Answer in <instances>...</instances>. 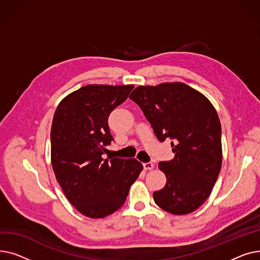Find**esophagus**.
Here are the masks:
<instances>
[{
  "instance_id": "esophagus-1",
  "label": "esophagus",
  "mask_w": 260,
  "mask_h": 260,
  "mask_svg": "<svg viewBox=\"0 0 260 260\" xmlns=\"http://www.w3.org/2000/svg\"><path fill=\"white\" fill-rule=\"evenodd\" d=\"M143 168L146 171H151L154 169V165L152 162H146V163H143Z\"/></svg>"
}]
</instances>
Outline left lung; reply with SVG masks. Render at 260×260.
Listing matches in <instances>:
<instances>
[{
  "label": "left lung",
  "mask_w": 260,
  "mask_h": 260,
  "mask_svg": "<svg viewBox=\"0 0 260 260\" xmlns=\"http://www.w3.org/2000/svg\"><path fill=\"white\" fill-rule=\"evenodd\" d=\"M129 99L137 103L157 139H171L175 158L159 162L167 184L154 193L158 207L171 214L197 210L210 196L222 163L221 125L212 103L184 83L139 86Z\"/></svg>",
  "instance_id": "obj_1"
}]
</instances>
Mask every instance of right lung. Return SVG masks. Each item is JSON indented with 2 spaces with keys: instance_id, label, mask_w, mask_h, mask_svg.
<instances>
[{
  "instance_id": "1",
  "label": "right lung",
  "mask_w": 260,
  "mask_h": 260,
  "mask_svg": "<svg viewBox=\"0 0 260 260\" xmlns=\"http://www.w3.org/2000/svg\"><path fill=\"white\" fill-rule=\"evenodd\" d=\"M134 85H86L65 97L54 113L51 165L73 206L90 218H103L125 202L143 166L136 159H103L114 140L108 116Z\"/></svg>"
}]
</instances>
